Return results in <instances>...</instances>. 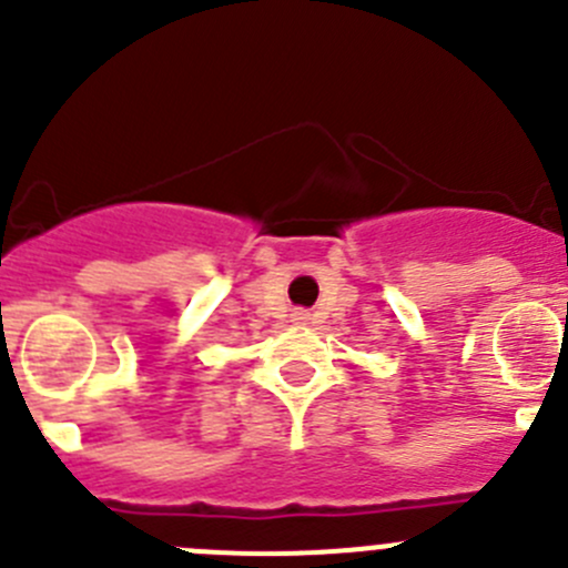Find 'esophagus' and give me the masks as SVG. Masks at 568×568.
Masks as SVG:
<instances>
[{"instance_id":"1","label":"esophagus","mask_w":568,"mask_h":568,"mask_svg":"<svg viewBox=\"0 0 568 568\" xmlns=\"http://www.w3.org/2000/svg\"><path fill=\"white\" fill-rule=\"evenodd\" d=\"M294 321H296V324H305L307 313H305V311H296V313H294Z\"/></svg>"}]
</instances>
